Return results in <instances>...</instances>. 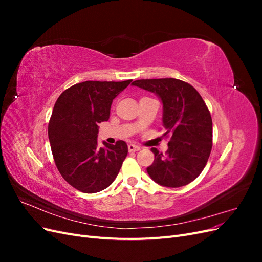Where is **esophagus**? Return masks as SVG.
<instances>
[{"instance_id":"1","label":"esophagus","mask_w":262,"mask_h":262,"mask_svg":"<svg viewBox=\"0 0 262 262\" xmlns=\"http://www.w3.org/2000/svg\"><path fill=\"white\" fill-rule=\"evenodd\" d=\"M128 149H129V152H138V150L141 149V147L138 145H134V144H129Z\"/></svg>"}]
</instances>
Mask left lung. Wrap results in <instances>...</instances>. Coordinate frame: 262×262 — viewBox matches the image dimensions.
<instances>
[{
	"label": "left lung",
	"instance_id": "8db88e82",
	"mask_svg": "<svg viewBox=\"0 0 262 262\" xmlns=\"http://www.w3.org/2000/svg\"><path fill=\"white\" fill-rule=\"evenodd\" d=\"M132 85L152 92L163 102L164 137H169L166 154L155 147L153 164L146 168L158 185L186 186L202 172L212 149V118L193 86L177 78L138 80Z\"/></svg>",
	"mask_w": 262,
	"mask_h": 262
}]
</instances>
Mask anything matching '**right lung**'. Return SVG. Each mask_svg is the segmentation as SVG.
<instances>
[{
    "label": "right lung",
    "instance_id": "obj_1",
    "mask_svg": "<svg viewBox=\"0 0 262 262\" xmlns=\"http://www.w3.org/2000/svg\"><path fill=\"white\" fill-rule=\"evenodd\" d=\"M132 80L86 81L63 92L55 101L48 125L53 160L64 180L84 193H95L113 184L128 145L97 143L98 124L108 121L113 100Z\"/></svg>",
    "mask_w": 262,
    "mask_h": 262
}]
</instances>
